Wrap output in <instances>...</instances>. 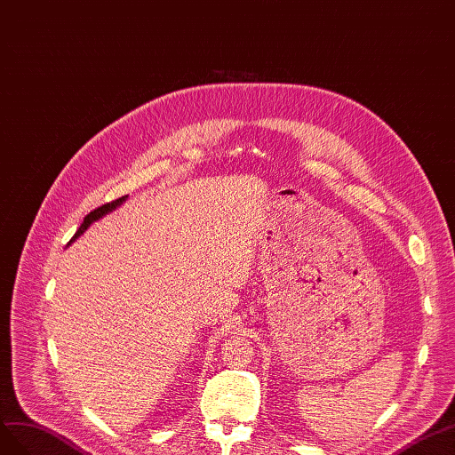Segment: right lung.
Listing matches in <instances>:
<instances>
[{"label": "right lung", "mask_w": 455, "mask_h": 455, "mask_svg": "<svg viewBox=\"0 0 455 455\" xmlns=\"http://www.w3.org/2000/svg\"><path fill=\"white\" fill-rule=\"evenodd\" d=\"M125 198L127 196H122V198H118V200H114V202H108V204H105V205H100V207H97V210H93V212H91L85 219H84V223H82V227L80 228H77V232H76V235H74V238L70 240V243L77 238V236H80V235H84V232L87 230V227L91 225V223H93V220H99L100 217H105L107 213H110L112 210H116V207H118V205H122L124 202H125Z\"/></svg>", "instance_id": "1"}]
</instances>
